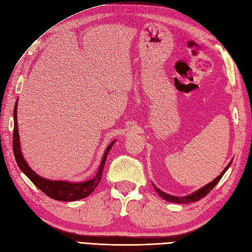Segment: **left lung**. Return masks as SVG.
Segmentation results:
<instances>
[{
  "label": "left lung",
  "mask_w": 252,
  "mask_h": 252,
  "mask_svg": "<svg viewBox=\"0 0 252 252\" xmlns=\"http://www.w3.org/2000/svg\"><path fill=\"white\" fill-rule=\"evenodd\" d=\"M231 162H232V160L228 163V165L225 167L224 168V170H223L221 173H220V175H218L217 178L214 180L213 182H211V183H209L208 185H206L204 186V187H202V188H200L199 190H197V191H195L194 193H192V194H190V195H187V196H183V197H179V196H172V195H169V194H167V193H165V192H163L162 190H160L159 188H157L156 186L153 184V186H154V188H155V190L157 191V193L160 195V196L163 198V199H165V200H167V201H169V202H173V203H190V202H195V201H198L199 199H201V198H203L204 196H206V195H208L209 194V192L215 187V186L219 183V181L221 180V178L223 176V174L225 173V171L228 169V167L230 166V164H231Z\"/></svg>",
  "instance_id": "8db88e82"
}]
</instances>
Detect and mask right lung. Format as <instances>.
Masks as SVG:
<instances>
[{"instance_id": "obj_1", "label": "right lung", "mask_w": 252, "mask_h": 252, "mask_svg": "<svg viewBox=\"0 0 252 252\" xmlns=\"http://www.w3.org/2000/svg\"><path fill=\"white\" fill-rule=\"evenodd\" d=\"M17 101L15 102L14 111H13V119H14V128H13V153L15 157V161L20 167V169L31 180V182L36 186L37 188L41 190L44 194L48 195L49 197L55 199V200H60V201H74L79 200L82 198L87 197L90 195L96 186L101 180L102 170H104L106 159L108 157V154L111 150V147L113 146L116 140L112 141L107 150L102 156V159L99 165V168L97 170V173L93 179L83 182V183H69L65 181H51L41 178L40 175L35 173L29 165L27 164L26 160L24 159L22 151H21V144H20V135H18V126H17Z\"/></svg>"}]
</instances>
